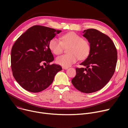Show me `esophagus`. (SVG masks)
Listing matches in <instances>:
<instances>
[{"label": "esophagus", "instance_id": "34e87169", "mask_svg": "<svg viewBox=\"0 0 128 128\" xmlns=\"http://www.w3.org/2000/svg\"><path fill=\"white\" fill-rule=\"evenodd\" d=\"M62 68H63V69H64V70H68V67H64V66L62 67Z\"/></svg>", "mask_w": 128, "mask_h": 128}]
</instances>
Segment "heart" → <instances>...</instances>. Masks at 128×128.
Returning <instances> with one entry per match:
<instances>
[{"label":"heart","instance_id":"1","mask_svg":"<svg viewBox=\"0 0 128 128\" xmlns=\"http://www.w3.org/2000/svg\"><path fill=\"white\" fill-rule=\"evenodd\" d=\"M70 46L68 54L58 56L56 63L64 67H68L75 63L79 59H84L88 56L90 52V43L86 40L75 32H69L61 37V40L56 38H52L49 42V46L55 54L62 53L65 47Z\"/></svg>","mask_w":128,"mask_h":128}]
</instances>
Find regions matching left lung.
<instances>
[{"instance_id":"obj_1","label":"left lung","mask_w":128,"mask_h":128,"mask_svg":"<svg viewBox=\"0 0 128 128\" xmlns=\"http://www.w3.org/2000/svg\"><path fill=\"white\" fill-rule=\"evenodd\" d=\"M83 32L90 43V52L80 64L86 68H76V75L72 82L80 92L90 93L100 90L109 82L115 71L117 51L112 39L102 32L91 28Z\"/></svg>"}]
</instances>
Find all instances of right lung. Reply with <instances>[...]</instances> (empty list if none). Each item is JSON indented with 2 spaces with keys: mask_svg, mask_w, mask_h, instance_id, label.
Returning a JSON list of instances; mask_svg holds the SVG:
<instances>
[{
  "mask_svg": "<svg viewBox=\"0 0 128 128\" xmlns=\"http://www.w3.org/2000/svg\"><path fill=\"white\" fill-rule=\"evenodd\" d=\"M62 31L35 25L20 36L12 46L11 67L13 76L25 90L37 93L52 83L60 65L50 64L54 57L49 48L50 40ZM45 64V66H42Z\"/></svg>",
  "mask_w": 128,
  "mask_h": 128,
  "instance_id": "obj_1",
  "label": "right lung"
}]
</instances>
